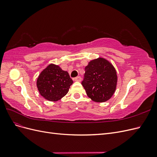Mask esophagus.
<instances>
[{
    "label": "esophagus",
    "mask_w": 157,
    "mask_h": 157,
    "mask_svg": "<svg viewBox=\"0 0 157 157\" xmlns=\"http://www.w3.org/2000/svg\"><path fill=\"white\" fill-rule=\"evenodd\" d=\"M74 80L76 82H80L81 81V78H80V77H77L74 78Z\"/></svg>",
    "instance_id": "obj_1"
}]
</instances>
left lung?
<instances>
[{
	"mask_svg": "<svg viewBox=\"0 0 157 157\" xmlns=\"http://www.w3.org/2000/svg\"><path fill=\"white\" fill-rule=\"evenodd\" d=\"M117 71L109 61L102 58L90 61L85 67L82 85L87 96L96 102L108 101L115 93Z\"/></svg>",
	"mask_w": 157,
	"mask_h": 157,
	"instance_id": "1",
	"label": "left lung"
}]
</instances>
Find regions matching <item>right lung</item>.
Returning a JSON list of instances; mask_svg holds the SVG:
<instances>
[{"label": "right lung", "instance_id": "1", "mask_svg": "<svg viewBox=\"0 0 157 157\" xmlns=\"http://www.w3.org/2000/svg\"><path fill=\"white\" fill-rule=\"evenodd\" d=\"M73 83L67 71L62 70L58 65L51 63L39 75L36 86L44 99L57 101L67 94Z\"/></svg>", "mask_w": 157, "mask_h": 157}]
</instances>
